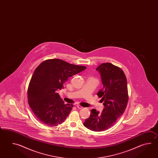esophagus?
<instances>
[{
	"mask_svg": "<svg viewBox=\"0 0 158 158\" xmlns=\"http://www.w3.org/2000/svg\"><path fill=\"white\" fill-rule=\"evenodd\" d=\"M76 107L78 108H79V109H81V108H82V107L81 106H80V105H77L76 106Z\"/></svg>",
	"mask_w": 158,
	"mask_h": 158,
	"instance_id": "1",
	"label": "esophagus"
}]
</instances>
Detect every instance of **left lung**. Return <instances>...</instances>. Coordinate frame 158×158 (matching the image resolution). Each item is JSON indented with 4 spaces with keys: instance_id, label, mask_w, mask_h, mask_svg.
<instances>
[{
    "instance_id": "8db88e82",
    "label": "left lung",
    "mask_w": 158,
    "mask_h": 158,
    "mask_svg": "<svg viewBox=\"0 0 158 158\" xmlns=\"http://www.w3.org/2000/svg\"><path fill=\"white\" fill-rule=\"evenodd\" d=\"M97 71L101 74L103 85L97 95L102 98L104 108L101 113L91 110L84 125L91 131H102L111 128L124 112L128 104V86L124 72L117 66L110 63H103Z\"/></svg>"
}]
</instances>
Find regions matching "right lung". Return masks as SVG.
<instances>
[{
  "mask_svg": "<svg viewBox=\"0 0 158 158\" xmlns=\"http://www.w3.org/2000/svg\"><path fill=\"white\" fill-rule=\"evenodd\" d=\"M86 68L59 59L46 60L37 67L29 85L27 101L39 121L50 127L65 121L73 105L65 104L57 91L64 88L68 77Z\"/></svg>",
  "mask_w": 158,
  "mask_h": 158,
  "instance_id": "1",
  "label": "right lung"
}]
</instances>
